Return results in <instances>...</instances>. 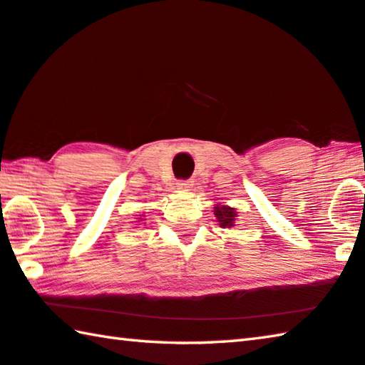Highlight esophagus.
<instances>
[{"instance_id":"34e87169","label":"esophagus","mask_w":365,"mask_h":365,"mask_svg":"<svg viewBox=\"0 0 365 365\" xmlns=\"http://www.w3.org/2000/svg\"><path fill=\"white\" fill-rule=\"evenodd\" d=\"M193 187V180H178L177 182V188L180 190H190Z\"/></svg>"}]
</instances>
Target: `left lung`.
Wrapping results in <instances>:
<instances>
[{"label":"left lung","mask_w":365,"mask_h":365,"mask_svg":"<svg viewBox=\"0 0 365 365\" xmlns=\"http://www.w3.org/2000/svg\"><path fill=\"white\" fill-rule=\"evenodd\" d=\"M214 214L215 217H217L220 227H227L230 228L233 227V222H235V217H237V212H235L233 207H228V206H217L214 207Z\"/></svg>","instance_id":"1"}]
</instances>
